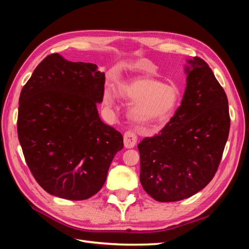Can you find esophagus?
Masks as SVG:
<instances>
[{
    "instance_id": "1",
    "label": "esophagus",
    "mask_w": 249,
    "mask_h": 249,
    "mask_svg": "<svg viewBox=\"0 0 249 249\" xmlns=\"http://www.w3.org/2000/svg\"><path fill=\"white\" fill-rule=\"evenodd\" d=\"M124 146L126 148L134 147L137 143L136 134L131 132V131H126L124 135Z\"/></svg>"
}]
</instances>
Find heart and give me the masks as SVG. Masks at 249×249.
Wrapping results in <instances>:
<instances>
[{
	"instance_id": "1",
	"label": "heart",
	"mask_w": 249,
	"mask_h": 249,
	"mask_svg": "<svg viewBox=\"0 0 249 249\" xmlns=\"http://www.w3.org/2000/svg\"><path fill=\"white\" fill-rule=\"evenodd\" d=\"M117 92L123 99L134 102L129 109V118L140 131L163 127L176 113L180 100L176 85L148 77L124 83ZM104 102L108 107L114 105V96L110 91L105 92Z\"/></svg>"
}]
</instances>
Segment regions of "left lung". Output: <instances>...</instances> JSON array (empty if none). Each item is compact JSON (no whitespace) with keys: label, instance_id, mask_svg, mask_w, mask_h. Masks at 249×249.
Segmentation results:
<instances>
[{"label":"left lung","instance_id":"8db88e82","mask_svg":"<svg viewBox=\"0 0 249 249\" xmlns=\"http://www.w3.org/2000/svg\"><path fill=\"white\" fill-rule=\"evenodd\" d=\"M189 63L180 106L159 134L138 144L141 185L161 202L203 189L219 167L229 138L227 94L205 60L194 57Z\"/></svg>","mask_w":249,"mask_h":249}]
</instances>
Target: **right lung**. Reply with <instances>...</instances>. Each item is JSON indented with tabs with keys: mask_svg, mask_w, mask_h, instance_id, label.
I'll list each match as a JSON object with an SVG mask.
<instances>
[{
	"mask_svg": "<svg viewBox=\"0 0 249 249\" xmlns=\"http://www.w3.org/2000/svg\"><path fill=\"white\" fill-rule=\"evenodd\" d=\"M105 73L95 64L51 54L22 87L18 135L28 167L42 189L84 200L106 182L110 164L124 147L123 135L97 112Z\"/></svg>",
	"mask_w": 249,
	"mask_h": 249,
	"instance_id": "right-lung-1",
	"label": "right lung"
}]
</instances>
